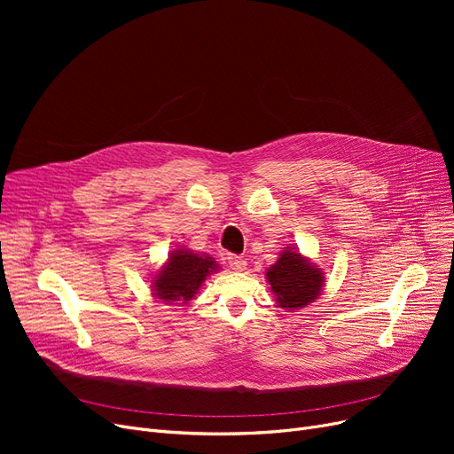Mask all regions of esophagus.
Here are the masks:
<instances>
[{
    "label": "esophagus",
    "mask_w": 454,
    "mask_h": 454,
    "mask_svg": "<svg viewBox=\"0 0 454 454\" xmlns=\"http://www.w3.org/2000/svg\"><path fill=\"white\" fill-rule=\"evenodd\" d=\"M228 265H230L231 270H245L247 269V259L241 257V255L230 254L228 255Z\"/></svg>",
    "instance_id": "1"
}]
</instances>
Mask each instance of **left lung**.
<instances>
[{
    "instance_id": "obj_1",
    "label": "left lung",
    "mask_w": 454,
    "mask_h": 454,
    "mask_svg": "<svg viewBox=\"0 0 454 454\" xmlns=\"http://www.w3.org/2000/svg\"><path fill=\"white\" fill-rule=\"evenodd\" d=\"M269 283L281 307L296 309L311 303L322 291V270L298 252L283 250L267 272Z\"/></svg>"
}]
</instances>
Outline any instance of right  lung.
Here are the masks:
<instances>
[{
  "instance_id": "1",
  "label": "right lung",
  "mask_w": 454,
  "mask_h": 454,
  "mask_svg": "<svg viewBox=\"0 0 454 454\" xmlns=\"http://www.w3.org/2000/svg\"><path fill=\"white\" fill-rule=\"evenodd\" d=\"M215 270H217V263L211 257L197 255L189 250H176L154 278V296L167 303L176 300L189 301L206 276Z\"/></svg>"
}]
</instances>
